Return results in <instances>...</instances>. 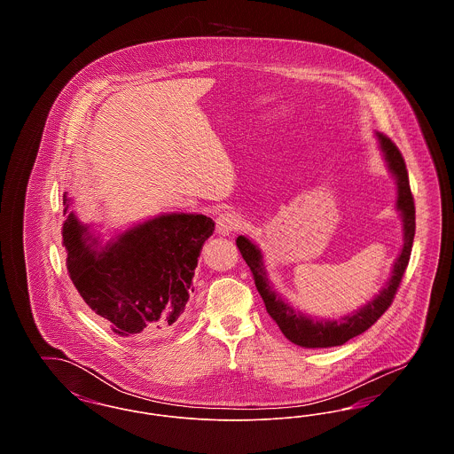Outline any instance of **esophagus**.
I'll use <instances>...</instances> for the list:
<instances>
[{
	"label": "esophagus",
	"instance_id": "1",
	"mask_svg": "<svg viewBox=\"0 0 454 454\" xmlns=\"http://www.w3.org/2000/svg\"><path fill=\"white\" fill-rule=\"evenodd\" d=\"M241 219L233 211H224L216 217V231L219 235H231L233 231L239 230Z\"/></svg>",
	"mask_w": 454,
	"mask_h": 454
}]
</instances>
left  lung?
<instances>
[{"mask_svg":"<svg viewBox=\"0 0 454 454\" xmlns=\"http://www.w3.org/2000/svg\"><path fill=\"white\" fill-rule=\"evenodd\" d=\"M378 139L381 143V150L388 161L389 170L395 173L398 180L396 207L402 211V216H403L405 238H403L402 254L395 262L391 279L383 287V291L372 301L367 302L364 308H361L359 311L348 317H344L342 320H311L309 317L293 309L287 302L282 301L281 296L270 287L265 274V267L262 263L259 248L245 237L237 238L238 250L252 270L254 281L263 300L267 313L281 328L284 337L296 346L308 347V348L342 346L347 340L366 332L367 328L374 325V322H378V318L391 306L395 294L400 287L402 278L405 274V269L409 265L411 243L415 237V204H413V195H411V182H409V172H407V165L402 153L388 136L383 132H378Z\"/></svg>","mask_w":454,"mask_h":454,"instance_id":"1","label":"left lung"}]
</instances>
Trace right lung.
Masks as SVG:
<instances>
[{"instance_id":"1","label":"right lung","mask_w":454,"mask_h":454,"mask_svg":"<svg viewBox=\"0 0 454 454\" xmlns=\"http://www.w3.org/2000/svg\"><path fill=\"white\" fill-rule=\"evenodd\" d=\"M63 200L66 267L83 301L122 339L152 340L170 333L194 291L197 259L215 221L165 215L97 250L87 228L67 213L66 194Z\"/></svg>"}]
</instances>
